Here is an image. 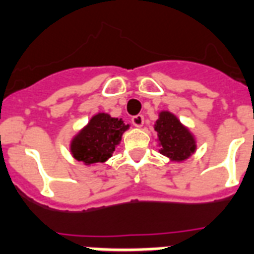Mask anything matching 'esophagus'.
Here are the masks:
<instances>
[{"mask_svg":"<svg viewBox=\"0 0 254 254\" xmlns=\"http://www.w3.org/2000/svg\"><path fill=\"white\" fill-rule=\"evenodd\" d=\"M131 124L137 127H141L144 125V116L142 114H137V116H133L131 117Z\"/></svg>","mask_w":254,"mask_h":254,"instance_id":"esophagus-1","label":"esophagus"}]
</instances>
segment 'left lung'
Masks as SVG:
<instances>
[{
    "mask_svg": "<svg viewBox=\"0 0 254 254\" xmlns=\"http://www.w3.org/2000/svg\"><path fill=\"white\" fill-rule=\"evenodd\" d=\"M154 129L158 133L161 153L173 161H183L194 152L196 144L193 135L169 112L160 113Z\"/></svg>",
    "mask_w": 254,
    "mask_h": 254,
    "instance_id": "1",
    "label": "left lung"
}]
</instances>
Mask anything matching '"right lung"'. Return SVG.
Here are the masks:
<instances>
[{"label":"right lung","mask_w":254,"mask_h":254,"mask_svg":"<svg viewBox=\"0 0 254 254\" xmlns=\"http://www.w3.org/2000/svg\"><path fill=\"white\" fill-rule=\"evenodd\" d=\"M127 127L129 125H125L121 120L98 113L71 141L73 157L86 165L105 162L113 156L116 145L121 141V135Z\"/></svg>","instance_id":"add662e5"}]
</instances>
